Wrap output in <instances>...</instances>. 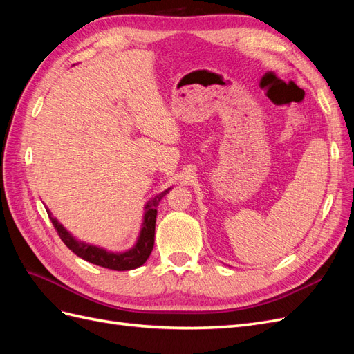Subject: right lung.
Returning a JSON list of instances; mask_svg holds the SVG:
<instances>
[{
    "label": "right lung",
    "instance_id": "right-lung-1",
    "mask_svg": "<svg viewBox=\"0 0 354 354\" xmlns=\"http://www.w3.org/2000/svg\"><path fill=\"white\" fill-rule=\"evenodd\" d=\"M169 189L160 192L159 195H156L146 203L142 229H140V233H138L137 242L134 243L133 248L127 250L124 252H112L104 248H100V246L75 239L72 234L57 221V218L53 217V214L48 209H47V214L53 223V226H55V229L57 230V234L63 241V243H65L73 254H77L80 259L93 263L95 266L104 267V269H111L116 272L133 270V269H137V267L143 266L153 250L155 223H156V214H158L156 207L159 205L160 199L168 194Z\"/></svg>",
    "mask_w": 354,
    "mask_h": 354
}]
</instances>
